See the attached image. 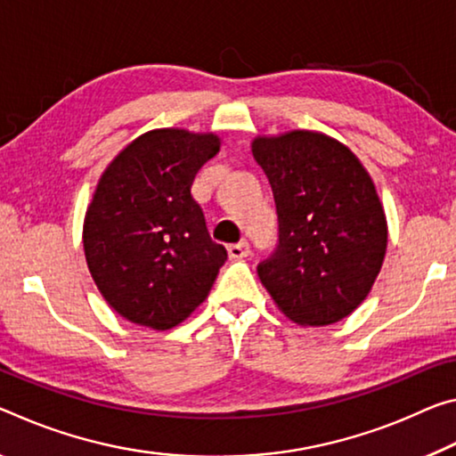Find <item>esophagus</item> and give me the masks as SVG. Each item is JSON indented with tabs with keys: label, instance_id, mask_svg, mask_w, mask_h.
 Listing matches in <instances>:
<instances>
[{
	"label": "esophagus",
	"instance_id": "obj_1",
	"mask_svg": "<svg viewBox=\"0 0 456 456\" xmlns=\"http://www.w3.org/2000/svg\"><path fill=\"white\" fill-rule=\"evenodd\" d=\"M227 251H229V257L231 259H243V257L249 256L251 249H249V243L248 241H240V243L229 245Z\"/></svg>",
	"mask_w": 456,
	"mask_h": 456
}]
</instances>
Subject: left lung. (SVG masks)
I'll use <instances>...</instances> for the list:
<instances>
[{
  "instance_id": "left-lung-1",
  "label": "left lung",
  "mask_w": 456,
  "mask_h": 456,
  "mask_svg": "<svg viewBox=\"0 0 456 456\" xmlns=\"http://www.w3.org/2000/svg\"><path fill=\"white\" fill-rule=\"evenodd\" d=\"M251 154L270 180L278 248L257 276L302 327L343 321L371 292L386 257L387 221L359 158L310 129L257 135Z\"/></svg>"
}]
</instances>
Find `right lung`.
Listing matches in <instances>:
<instances>
[{"instance_id": "add662e5", "label": "right lung", "mask_w": 456, "mask_h": 456, "mask_svg": "<svg viewBox=\"0 0 456 456\" xmlns=\"http://www.w3.org/2000/svg\"><path fill=\"white\" fill-rule=\"evenodd\" d=\"M221 137L162 127L135 137L101 175L83 223L91 278L129 322L168 330L211 292L227 251L191 186Z\"/></svg>"}]
</instances>
